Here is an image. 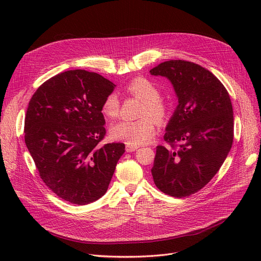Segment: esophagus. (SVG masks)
Masks as SVG:
<instances>
[{
    "instance_id": "1",
    "label": "esophagus",
    "mask_w": 261,
    "mask_h": 261,
    "mask_svg": "<svg viewBox=\"0 0 261 261\" xmlns=\"http://www.w3.org/2000/svg\"><path fill=\"white\" fill-rule=\"evenodd\" d=\"M139 147L138 146H132V145H126V151L127 152H133V151H135L136 149H138Z\"/></svg>"
}]
</instances>
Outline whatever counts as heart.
Listing matches in <instances>:
<instances>
[{
  "label": "heart",
  "mask_w": 261,
  "mask_h": 261,
  "mask_svg": "<svg viewBox=\"0 0 261 261\" xmlns=\"http://www.w3.org/2000/svg\"><path fill=\"white\" fill-rule=\"evenodd\" d=\"M126 92L143 101L138 120H122L110 129V134L117 141H122L128 145L140 146L152 140L155 134L156 123L166 117L167 108L160 98V90L152 81L144 77L132 79L125 88ZM101 112L109 118H115L119 112V100L117 95L110 93L105 98Z\"/></svg>",
  "instance_id": "1"
}]
</instances>
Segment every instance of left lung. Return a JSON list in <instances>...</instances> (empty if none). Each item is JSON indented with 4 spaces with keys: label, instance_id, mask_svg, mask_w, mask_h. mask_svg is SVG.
I'll return each instance as SVG.
<instances>
[{
    "label": "left lung",
    "instance_id": "left-lung-1",
    "mask_svg": "<svg viewBox=\"0 0 261 261\" xmlns=\"http://www.w3.org/2000/svg\"><path fill=\"white\" fill-rule=\"evenodd\" d=\"M150 74L167 78L179 102L164 135L169 146L156 147L153 181L164 194L188 197L213 179L231 148L229 95L213 73L194 62L165 61Z\"/></svg>",
    "mask_w": 261,
    "mask_h": 261
}]
</instances>
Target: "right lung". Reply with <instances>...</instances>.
Returning a JSON list of instances; mask_svg holds the SVG:
<instances>
[{"label":"right lung","instance_id":"right-lung-1","mask_svg":"<svg viewBox=\"0 0 261 261\" xmlns=\"http://www.w3.org/2000/svg\"><path fill=\"white\" fill-rule=\"evenodd\" d=\"M116 86L85 70L60 73L33 95L25 116V144L40 177L61 199L77 205L101 198L125 144L100 146L101 106Z\"/></svg>","mask_w":261,"mask_h":261}]
</instances>
